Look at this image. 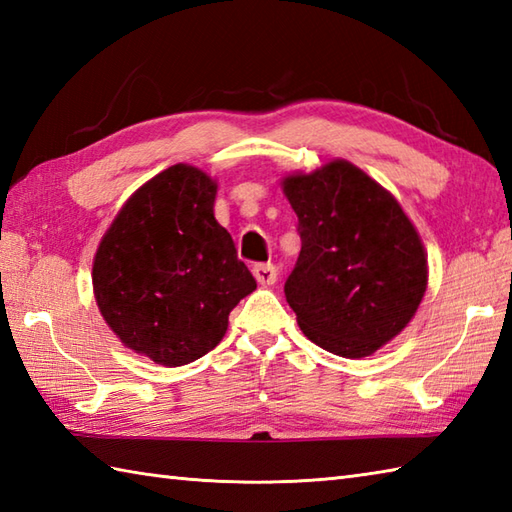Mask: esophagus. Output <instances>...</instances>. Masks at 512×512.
I'll list each match as a JSON object with an SVG mask.
<instances>
[{
	"mask_svg": "<svg viewBox=\"0 0 512 512\" xmlns=\"http://www.w3.org/2000/svg\"><path fill=\"white\" fill-rule=\"evenodd\" d=\"M253 275L257 279V284L273 286L277 281V266H273V264H255Z\"/></svg>",
	"mask_w": 512,
	"mask_h": 512,
	"instance_id": "1",
	"label": "esophagus"
}]
</instances>
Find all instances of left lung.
Masks as SVG:
<instances>
[{
    "instance_id": "obj_1",
    "label": "left lung",
    "mask_w": 512,
    "mask_h": 512,
    "mask_svg": "<svg viewBox=\"0 0 512 512\" xmlns=\"http://www.w3.org/2000/svg\"><path fill=\"white\" fill-rule=\"evenodd\" d=\"M301 253L286 299L301 332L343 358H363L407 328L427 292V250L400 202L363 169L330 160L288 173Z\"/></svg>"
}]
</instances>
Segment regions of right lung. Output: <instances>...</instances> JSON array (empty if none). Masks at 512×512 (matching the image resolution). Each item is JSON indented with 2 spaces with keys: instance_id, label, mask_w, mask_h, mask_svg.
Instances as JSON below:
<instances>
[{
  "instance_id": "add662e5",
  "label": "right lung",
  "mask_w": 512,
  "mask_h": 512,
  "mask_svg": "<svg viewBox=\"0 0 512 512\" xmlns=\"http://www.w3.org/2000/svg\"><path fill=\"white\" fill-rule=\"evenodd\" d=\"M217 182L178 162L121 206L92 264L94 299L121 343L165 367L198 361L257 288L217 224Z\"/></svg>"
}]
</instances>
